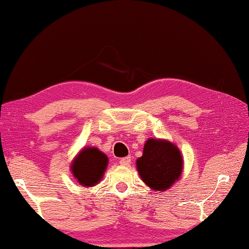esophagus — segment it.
Segmentation results:
<instances>
[{
    "instance_id": "obj_1",
    "label": "esophagus",
    "mask_w": 249,
    "mask_h": 249,
    "mask_svg": "<svg viewBox=\"0 0 249 249\" xmlns=\"http://www.w3.org/2000/svg\"><path fill=\"white\" fill-rule=\"evenodd\" d=\"M130 162H131V158H130L129 156H128V157H124V158H121L120 161H119V163L121 164V166H129Z\"/></svg>"
}]
</instances>
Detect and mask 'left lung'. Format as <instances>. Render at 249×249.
Returning a JSON list of instances; mask_svg holds the SVG:
<instances>
[{
    "label": "left lung",
    "mask_w": 249,
    "mask_h": 249,
    "mask_svg": "<svg viewBox=\"0 0 249 249\" xmlns=\"http://www.w3.org/2000/svg\"><path fill=\"white\" fill-rule=\"evenodd\" d=\"M137 169L146 185L163 191L180 177L181 154L169 141L149 139L144 143L142 157L137 160Z\"/></svg>",
    "instance_id": "1"
}]
</instances>
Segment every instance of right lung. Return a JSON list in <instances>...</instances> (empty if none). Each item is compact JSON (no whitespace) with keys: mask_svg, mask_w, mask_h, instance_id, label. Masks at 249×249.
Returning a JSON list of instances; mask_svg holds the SVG:
<instances>
[{"mask_svg":"<svg viewBox=\"0 0 249 249\" xmlns=\"http://www.w3.org/2000/svg\"><path fill=\"white\" fill-rule=\"evenodd\" d=\"M108 157L97 148H86L80 152L71 166L72 174L80 185L90 187L101 180Z\"/></svg>","mask_w":249,"mask_h":249,"instance_id":"add662e5","label":"right lung"}]
</instances>
